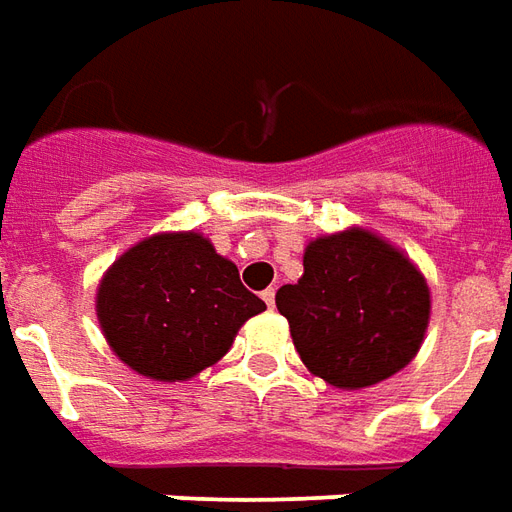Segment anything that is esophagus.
<instances>
[{"label":"esophagus","mask_w":512,"mask_h":512,"mask_svg":"<svg viewBox=\"0 0 512 512\" xmlns=\"http://www.w3.org/2000/svg\"><path fill=\"white\" fill-rule=\"evenodd\" d=\"M262 300L267 303V308H273L275 306V289H264Z\"/></svg>","instance_id":"esophagus-1"}]
</instances>
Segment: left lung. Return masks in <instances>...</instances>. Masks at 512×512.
<instances>
[{
  "label": "left lung",
  "mask_w": 512,
  "mask_h": 512,
  "mask_svg": "<svg viewBox=\"0 0 512 512\" xmlns=\"http://www.w3.org/2000/svg\"><path fill=\"white\" fill-rule=\"evenodd\" d=\"M303 364L339 389L391 378L419 353L430 289L400 250L350 228L314 239L303 278L275 295Z\"/></svg>",
  "instance_id": "left-lung-1"
}]
</instances>
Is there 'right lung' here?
<instances>
[{"instance_id": "add662e5", "label": "right lung", "mask_w": 512, "mask_h": 512, "mask_svg": "<svg viewBox=\"0 0 512 512\" xmlns=\"http://www.w3.org/2000/svg\"><path fill=\"white\" fill-rule=\"evenodd\" d=\"M264 300L201 234H157L112 264L96 297L101 331L134 372L187 380L228 353Z\"/></svg>"}]
</instances>
